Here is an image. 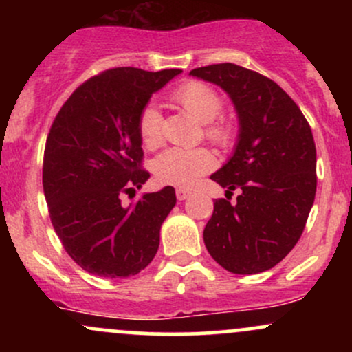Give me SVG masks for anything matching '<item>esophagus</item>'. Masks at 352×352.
Instances as JSON below:
<instances>
[{
  "mask_svg": "<svg viewBox=\"0 0 352 352\" xmlns=\"http://www.w3.org/2000/svg\"><path fill=\"white\" fill-rule=\"evenodd\" d=\"M177 199L179 200H185L187 199V197H190V190H187V188H177Z\"/></svg>",
  "mask_w": 352,
  "mask_h": 352,
  "instance_id": "34e87169",
  "label": "esophagus"
}]
</instances>
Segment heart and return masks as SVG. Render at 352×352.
<instances>
[{"label":"heart","mask_w":352,"mask_h":352,"mask_svg":"<svg viewBox=\"0 0 352 352\" xmlns=\"http://www.w3.org/2000/svg\"><path fill=\"white\" fill-rule=\"evenodd\" d=\"M172 99L200 124H205V135L218 145H228L233 129L228 120L220 119L223 99L213 87L199 80H190L173 91ZM139 134L145 147L153 148L162 140V116L153 104L142 109L139 116ZM215 159L207 148H168L152 164V172L160 184L190 187L200 175L210 172Z\"/></svg>","instance_id":"1"}]
</instances>
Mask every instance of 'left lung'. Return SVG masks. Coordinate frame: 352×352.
Masks as SVG:
<instances>
[{"mask_svg":"<svg viewBox=\"0 0 352 352\" xmlns=\"http://www.w3.org/2000/svg\"><path fill=\"white\" fill-rule=\"evenodd\" d=\"M190 76L221 87L238 117L232 157L210 175L235 204L213 201L204 230L208 253L227 272L273 268L300 240L316 195V145L300 107L272 79L236 64H212Z\"/></svg>","mask_w":352,"mask_h":352,"instance_id":"8db88e82","label":"left lung"}]
</instances>
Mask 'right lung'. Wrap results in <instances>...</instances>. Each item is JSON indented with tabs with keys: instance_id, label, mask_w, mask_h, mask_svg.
<instances>
[{
	"instance_id": "add662e5",
	"label": "right lung",
	"mask_w": 352,
	"mask_h": 352,
	"mask_svg": "<svg viewBox=\"0 0 352 352\" xmlns=\"http://www.w3.org/2000/svg\"><path fill=\"white\" fill-rule=\"evenodd\" d=\"M180 72L104 71L76 89L52 122L44 148V197L64 250L91 274L134 276L159 250L175 190L145 193L129 207L120 197L151 177L140 168V112Z\"/></svg>"
}]
</instances>
